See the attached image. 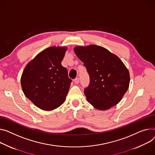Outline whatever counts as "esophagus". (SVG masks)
<instances>
[{
	"instance_id": "esophagus-1",
	"label": "esophagus",
	"mask_w": 155,
	"mask_h": 155,
	"mask_svg": "<svg viewBox=\"0 0 155 155\" xmlns=\"http://www.w3.org/2000/svg\"><path fill=\"white\" fill-rule=\"evenodd\" d=\"M74 83L76 84H79V82H80V79H79V78H76L74 80Z\"/></svg>"
}]
</instances>
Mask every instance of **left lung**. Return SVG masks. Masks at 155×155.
Masks as SVG:
<instances>
[{"label":"left lung","mask_w":155,"mask_h":155,"mask_svg":"<svg viewBox=\"0 0 155 155\" xmlns=\"http://www.w3.org/2000/svg\"><path fill=\"white\" fill-rule=\"evenodd\" d=\"M90 77L85 88L87 100L95 108L106 110L121 101L128 89L130 74L122 61L104 47L96 45L74 48Z\"/></svg>","instance_id":"left-lung-1"}]
</instances>
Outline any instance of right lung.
<instances>
[{
    "mask_svg": "<svg viewBox=\"0 0 155 155\" xmlns=\"http://www.w3.org/2000/svg\"><path fill=\"white\" fill-rule=\"evenodd\" d=\"M67 47H50L26 65L21 77L25 95L39 108L53 110L64 104L71 80L61 64Z\"/></svg>",
    "mask_w": 155,
    "mask_h": 155,
    "instance_id": "obj_1",
    "label": "right lung"
}]
</instances>
